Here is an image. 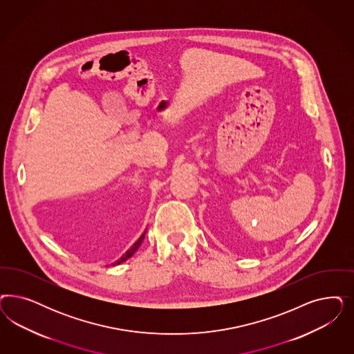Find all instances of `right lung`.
Segmentation results:
<instances>
[{"mask_svg": "<svg viewBox=\"0 0 354 354\" xmlns=\"http://www.w3.org/2000/svg\"><path fill=\"white\" fill-rule=\"evenodd\" d=\"M145 234H146V232H145V233H143V234H142V236L138 239L137 242H136V243H134V245H133V246H131L129 250L126 251L125 254L121 257V259H118V261H117L115 263H113V264H120V263L125 262L126 259H129L130 257H133V254H134V252L138 250V248L140 246L142 241L145 240Z\"/></svg>", "mask_w": 354, "mask_h": 354, "instance_id": "1", "label": "right lung"}]
</instances>
